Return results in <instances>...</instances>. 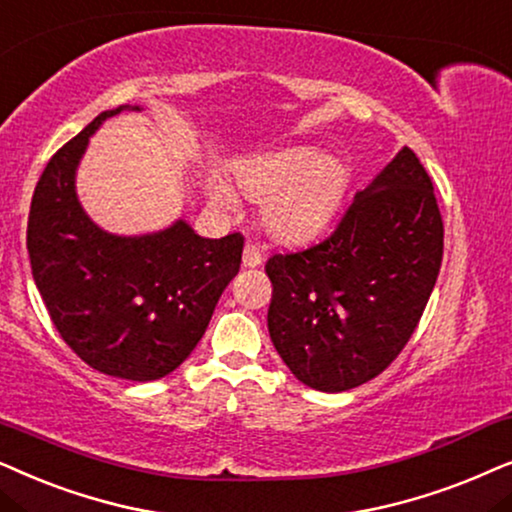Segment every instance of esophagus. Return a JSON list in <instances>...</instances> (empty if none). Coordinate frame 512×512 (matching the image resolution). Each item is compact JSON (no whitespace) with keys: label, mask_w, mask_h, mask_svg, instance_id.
<instances>
[{"label":"esophagus","mask_w":512,"mask_h":512,"mask_svg":"<svg viewBox=\"0 0 512 512\" xmlns=\"http://www.w3.org/2000/svg\"><path fill=\"white\" fill-rule=\"evenodd\" d=\"M262 252H260V248H257V245H252V243H248L243 248V267L245 269H255V267H260L262 264Z\"/></svg>","instance_id":"obj_1"}]
</instances>
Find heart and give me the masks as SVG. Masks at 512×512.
<instances>
[{
    "mask_svg": "<svg viewBox=\"0 0 512 512\" xmlns=\"http://www.w3.org/2000/svg\"><path fill=\"white\" fill-rule=\"evenodd\" d=\"M349 166L335 154L311 147H288L250 156L234 170L238 194L262 203V227L281 243H309L330 227L349 189ZM217 206L234 210L236 194L213 180Z\"/></svg>",
    "mask_w": 512,
    "mask_h": 512,
    "instance_id": "1",
    "label": "heart"
}]
</instances>
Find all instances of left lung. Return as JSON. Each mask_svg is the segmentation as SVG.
Returning a JSON list of instances; mask_svg holds the SVG:
<instances>
[{
    "mask_svg": "<svg viewBox=\"0 0 512 512\" xmlns=\"http://www.w3.org/2000/svg\"><path fill=\"white\" fill-rule=\"evenodd\" d=\"M442 231L431 177L403 147L325 241L269 257V335L302 384L342 393L398 358L438 281Z\"/></svg>",
    "mask_w": 512,
    "mask_h": 512,
    "instance_id": "left-lung-1",
    "label": "left lung"
}]
</instances>
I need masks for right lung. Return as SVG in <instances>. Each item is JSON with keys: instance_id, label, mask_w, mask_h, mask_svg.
Here are the masks:
<instances>
[{"instance_id": "add662e5", "label": "right lung", "mask_w": 512, "mask_h": 512, "mask_svg": "<svg viewBox=\"0 0 512 512\" xmlns=\"http://www.w3.org/2000/svg\"><path fill=\"white\" fill-rule=\"evenodd\" d=\"M121 105L58 149L34 187L27 252L65 344L109 377L154 381L185 363L241 269L243 236L203 238L185 220L142 236L102 231L74 189L88 138Z\"/></svg>"}]
</instances>
